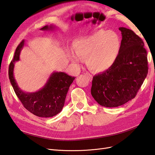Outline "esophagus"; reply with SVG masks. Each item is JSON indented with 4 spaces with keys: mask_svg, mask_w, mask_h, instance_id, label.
Listing matches in <instances>:
<instances>
[{
    "mask_svg": "<svg viewBox=\"0 0 155 155\" xmlns=\"http://www.w3.org/2000/svg\"><path fill=\"white\" fill-rule=\"evenodd\" d=\"M86 76H87V79H88L89 81H92V76L90 74H88V73H86Z\"/></svg>",
    "mask_w": 155,
    "mask_h": 155,
    "instance_id": "34e87169",
    "label": "esophagus"
}]
</instances>
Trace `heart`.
<instances>
[{
	"mask_svg": "<svg viewBox=\"0 0 155 155\" xmlns=\"http://www.w3.org/2000/svg\"><path fill=\"white\" fill-rule=\"evenodd\" d=\"M118 35L112 31L98 30L92 34L75 40L72 51L68 57L75 64H79L81 58H86L87 66L94 72H101L113 66L121 49Z\"/></svg>",
	"mask_w": 155,
	"mask_h": 155,
	"instance_id": "1",
	"label": "heart"
}]
</instances>
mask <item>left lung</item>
<instances>
[{
  "mask_svg": "<svg viewBox=\"0 0 155 155\" xmlns=\"http://www.w3.org/2000/svg\"><path fill=\"white\" fill-rule=\"evenodd\" d=\"M120 52L113 66L93 77L91 94L105 107L122 105L136 96L147 77V55L142 39L131 30L120 27Z\"/></svg>",
  "mask_w": 155,
  "mask_h": 155,
  "instance_id": "left-lung-1",
  "label": "left lung"
}]
</instances>
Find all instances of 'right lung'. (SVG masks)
<instances>
[{
  "label": "right lung",
  "mask_w": 155,
  "mask_h": 155,
  "mask_svg": "<svg viewBox=\"0 0 155 155\" xmlns=\"http://www.w3.org/2000/svg\"><path fill=\"white\" fill-rule=\"evenodd\" d=\"M55 25H46L41 28L43 31H54ZM25 41L22 40L15 50V55L9 67V78L16 95L22 105L31 113L39 117L48 118L59 114L64 105L65 98L70 85L75 79L63 72H53L45 85L39 91L28 92L21 90L14 77L15 62L20 60V54Z\"/></svg>",
  "instance_id": "obj_1"
}]
</instances>
